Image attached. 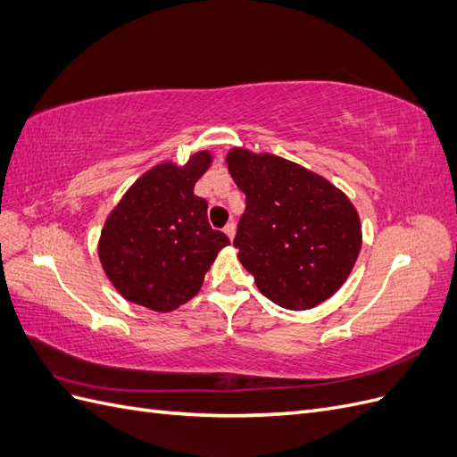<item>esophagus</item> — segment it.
<instances>
[{
    "label": "esophagus",
    "mask_w": 457,
    "mask_h": 457,
    "mask_svg": "<svg viewBox=\"0 0 457 457\" xmlns=\"http://www.w3.org/2000/svg\"><path fill=\"white\" fill-rule=\"evenodd\" d=\"M223 230H225V234H227V237H228L230 240H234V234H237V225H234V223H227V227H225Z\"/></svg>",
    "instance_id": "1"
}]
</instances>
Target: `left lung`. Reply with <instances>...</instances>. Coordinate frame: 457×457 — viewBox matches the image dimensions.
Instances as JSON below:
<instances>
[{"mask_svg":"<svg viewBox=\"0 0 457 457\" xmlns=\"http://www.w3.org/2000/svg\"><path fill=\"white\" fill-rule=\"evenodd\" d=\"M245 212L234 245L259 292L278 307L307 311L349 278L362 245L361 219L328 179L274 154H227Z\"/></svg>","mask_w":457,"mask_h":457,"instance_id":"obj_1","label":"left lung"}]
</instances>
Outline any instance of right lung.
Segmentation results:
<instances>
[{"instance_id":"right-lung-1","label":"right lung","mask_w":457,"mask_h":457,"mask_svg":"<svg viewBox=\"0 0 457 457\" xmlns=\"http://www.w3.org/2000/svg\"><path fill=\"white\" fill-rule=\"evenodd\" d=\"M212 160L202 150L185 165H156L110 212L99 259L123 299L170 312L200 292L217 253L230 244L207 223V202L195 195Z\"/></svg>"}]
</instances>
